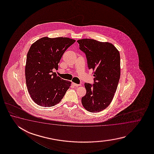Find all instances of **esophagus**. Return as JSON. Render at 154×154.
I'll use <instances>...</instances> for the list:
<instances>
[{"instance_id":"obj_1","label":"esophagus","mask_w":154,"mask_h":154,"mask_svg":"<svg viewBox=\"0 0 154 154\" xmlns=\"http://www.w3.org/2000/svg\"><path fill=\"white\" fill-rule=\"evenodd\" d=\"M72 85H74L75 87H78L80 86V84H75V83H74V82H72Z\"/></svg>"}]
</instances>
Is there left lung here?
Masks as SVG:
<instances>
[{"mask_svg": "<svg viewBox=\"0 0 154 154\" xmlns=\"http://www.w3.org/2000/svg\"><path fill=\"white\" fill-rule=\"evenodd\" d=\"M77 42L95 77L93 84L85 83L86 94L82 97V105L88 112L101 111L111 103L117 88L121 75L119 52L109 42L92 39Z\"/></svg>", "mask_w": 154, "mask_h": 154, "instance_id": "8db88e82", "label": "left lung"}]
</instances>
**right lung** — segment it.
<instances>
[{
  "label": "right lung",
  "mask_w": 154,
  "mask_h": 154,
  "mask_svg": "<svg viewBox=\"0 0 154 154\" xmlns=\"http://www.w3.org/2000/svg\"><path fill=\"white\" fill-rule=\"evenodd\" d=\"M75 40L67 37H43L36 41L27 54L25 78L28 91L33 101L42 107L54 106L62 100L71 82L58 76L63 54Z\"/></svg>",
  "instance_id": "right-lung-1"
}]
</instances>
